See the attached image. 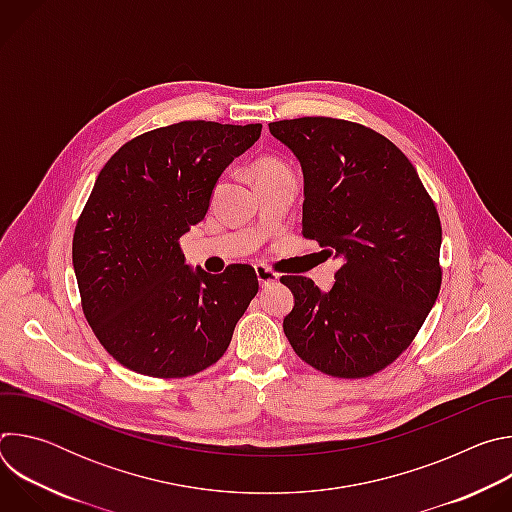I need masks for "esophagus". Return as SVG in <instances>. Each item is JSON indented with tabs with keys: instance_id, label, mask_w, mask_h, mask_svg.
Wrapping results in <instances>:
<instances>
[{
	"instance_id": "34e87169",
	"label": "esophagus",
	"mask_w": 512,
	"mask_h": 512,
	"mask_svg": "<svg viewBox=\"0 0 512 512\" xmlns=\"http://www.w3.org/2000/svg\"><path fill=\"white\" fill-rule=\"evenodd\" d=\"M255 273H257V279H259L261 287L263 285H271V283H275L279 279V275L273 269L265 267V265H255Z\"/></svg>"
}]
</instances>
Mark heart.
I'll use <instances>...</instances> for the list:
<instances>
[{
	"label": "heart",
	"instance_id": "1",
	"mask_svg": "<svg viewBox=\"0 0 512 512\" xmlns=\"http://www.w3.org/2000/svg\"><path fill=\"white\" fill-rule=\"evenodd\" d=\"M275 174H294V172H291V168L285 162H279V160H263L261 164H257V178L275 176Z\"/></svg>",
	"mask_w": 512,
	"mask_h": 512
}]
</instances>
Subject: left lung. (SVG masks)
<instances>
[{"label":"left lung","instance_id":"1","mask_svg":"<svg viewBox=\"0 0 512 512\" xmlns=\"http://www.w3.org/2000/svg\"><path fill=\"white\" fill-rule=\"evenodd\" d=\"M304 172L302 235L342 257L330 291L283 275V332L316 371L364 379L413 342L442 287V223L413 164L385 135L332 117L269 123Z\"/></svg>","mask_w":512,"mask_h":512}]
</instances>
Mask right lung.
I'll return each instance as SVG.
<instances>
[{
    "label": "right lung",
    "mask_w": 512,
    "mask_h": 512,
    "mask_svg": "<svg viewBox=\"0 0 512 512\" xmlns=\"http://www.w3.org/2000/svg\"><path fill=\"white\" fill-rule=\"evenodd\" d=\"M259 135L261 123L180 121L123 143L99 172L72 237V265L87 322L129 371L182 379L227 352L257 296V273L243 263L221 275L192 271L180 237Z\"/></svg>",
    "instance_id": "right-lung-1"
}]
</instances>
